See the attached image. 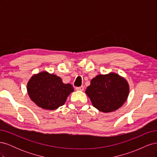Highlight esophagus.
<instances>
[{
	"instance_id": "1",
	"label": "esophagus",
	"mask_w": 157,
	"mask_h": 157,
	"mask_svg": "<svg viewBox=\"0 0 157 157\" xmlns=\"http://www.w3.org/2000/svg\"><path fill=\"white\" fill-rule=\"evenodd\" d=\"M76 90H79V91H82V90H84V86H79V87H76Z\"/></svg>"
}]
</instances>
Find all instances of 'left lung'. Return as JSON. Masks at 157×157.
<instances>
[{
  "mask_svg": "<svg viewBox=\"0 0 157 157\" xmlns=\"http://www.w3.org/2000/svg\"><path fill=\"white\" fill-rule=\"evenodd\" d=\"M86 93L92 105L103 113L115 111L128 98L129 85L117 73L99 75L92 79Z\"/></svg>",
  "mask_w": 157,
  "mask_h": 157,
  "instance_id": "1",
  "label": "left lung"
}]
</instances>
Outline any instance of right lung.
I'll return each mask as SVG.
<instances>
[{"instance_id": "add662e5", "label": "right lung", "mask_w": 157, "mask_h": 157, "mask_svg": "<svg viewBox=\"0 0 157 157\" xmlns=\"http://www.w3.org/2000/svg\"><path fill=\"white\" fill-rule=\"evenodd\" d=\"M27 89L31 100L47 110H54L64 105L69 95L74 91L72 85L64 84L60 77L46 71L33 75Z\"/></svg>"}]
</instances>
